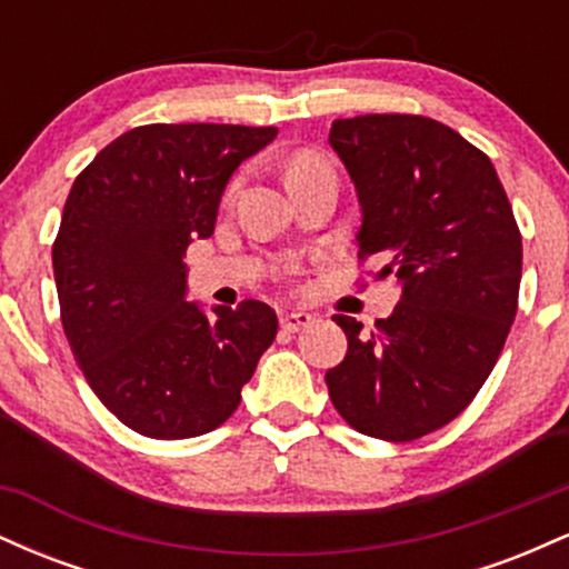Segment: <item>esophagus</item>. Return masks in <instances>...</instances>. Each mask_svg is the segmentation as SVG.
<instances>
[{
    "label": "esophagus",
    "instance_id": "1",
    "mask_svg": "<svg viewBox=\"0 0 569 569\" xmlns=\"http://www.w3.org/2000/svg\"><path fill=\"white\" fill-rule=\"evenodd\" d=\"M312 321H316V318L310 316V312H305V310H293V312H283V316H280V329L283 331H299V329H305V326H310Z\"/></svg>",
    "mask_w": 569,
    "mask_h": 569
}]
</instances>
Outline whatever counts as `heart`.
Segmentation results:
<instances>
[{"label":"heart","mask_w":569,"mask_h":569,"mask_svg":"<svg viewBox=\"0 0 569 569\" xmlns=\"http://www.w3.org/2000/svg\"><path fill=\"white\" fill-rule=\"evenodd\" d=\"M316 166H321V160L312 158V154H302V158H297V160L291 162L289 173H293V171H305V168H316Z\"/></svg>","instance_id":"b5f03b06"}]
</instances>
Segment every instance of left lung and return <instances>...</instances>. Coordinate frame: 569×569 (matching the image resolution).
<instances>
[{
	"mask_svg": "<svg viewBox=\"0 0 569 569\" xmlns=\"http://www.w3.org/2000/svg\"><path fill=\"white\" fill-rule=\"evenodd\" d=\"M329 143L361 206L358 257H375L401 299L371 335L335 316L348 356L326 385L358 433L415 441L452 422L498 361L519 299V227L487 154L430 117L335 120Z\"/></svg>",
	"mask_w": 569,
	"mask_h": 569,
	"instance_id": "1",
	"label": "left lung"
}]
</instances>
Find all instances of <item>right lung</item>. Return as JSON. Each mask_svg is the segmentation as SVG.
<instances>
[{
    "label": "right lung",
    "mask_w": 569,
    "mask_h": 569,
    "mask_svg": "<svg viewBox=\"0 0 569 569\" xmlns=\"http://www.w3.org/2000/svg\"><path fill=\"white\" fill-rule=\"evenodd\" d=\"M278 128L141 126L74 179L53 246L61 321L84 380L149 439H192L238 409L278 335L270 305L187 302L184 253L213 234L227 181Z\"/></svg>",
    "instance_id": "1"
}]
</instances>
